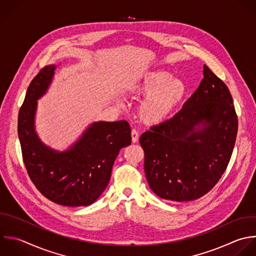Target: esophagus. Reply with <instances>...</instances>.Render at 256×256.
<instances>
[{
  "label": "esophagus",
  "mask_w": 256,
  "mask_h": 256,
  "mask_svg": "<svg viewBox=\"0 0 256 256\" xmlns=\"http://www.w3.org/2000/svg\"><path fill=\"white\" fill-rule=\"evenodd\" d=\"M131 137H132V142H133V143L138 142V140H139V134H138V132H137L135 129L132 130V132H131Z\"/></svg>",
  "instance_id": "34e87169"
}]
</instances>
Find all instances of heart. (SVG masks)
<instances>
[{
	"instance_id": "heart-1",
	"label": "heart",
	"mask_w": 256,
	"mask_h": 256,
	"mask_svg": "<svg viewBox=\"0 0 256 256\" xmlns=\"http://www.w3.org/2000/svg\"><path fill=\"white\" fill-rule=\"evenodd\" d=\"M133 96L145 97L139 103L137 113L141 122L155 126L167 121L183 102L187 87L178 78L165 71H148L136 76L127 86Z\"/></svg>"
}]
</instances>
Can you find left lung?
<instances>
[{"mask_svg": "<svg viewBox=\"0 0 256 256\" xmlns=\"http://www.w3.org/2000/svg\"><path fill=\"white\" fill-rule=\"evenodd\" d=\"M237 128L229 89L204 65L203 79L182 109L140 137L151 190L176 202L206 194L229 163Z\"/></svg>", "mask_w": 256, "mask_h": 256, "instance_id": "1", "label": "left lung"}]
</instances>
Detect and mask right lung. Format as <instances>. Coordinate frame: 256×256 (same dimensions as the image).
Wrapping results in <instances>:
<instances>
[{
	"mask_svg": "<svg viewBox=\"0 0 256 256\" xmlns=\"http://www.w3.org/2000/svg\"><path fill=\"white\" fill-rule=\"evenodd\" d=\"M44 67L32 80L19 111L18 135L28 174L51 201L71 207L94 203L106 189L119 151L131 144L127 121H98L89 125L68 149L46 145L35 128L38 100L44 96L56 70Z\"/></svg>",
	"mask_w": 256,
	"mask_h": 256,
	"instance_id": "1",
	"label": "right lung"
}]
</instances>
